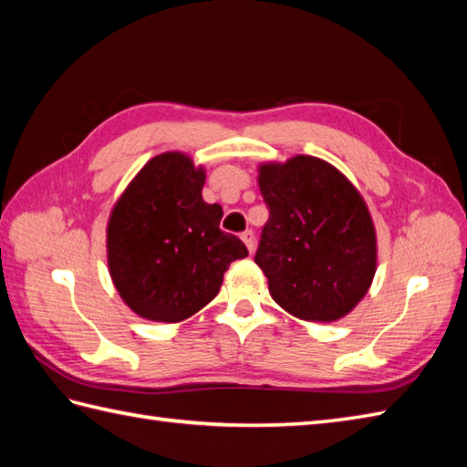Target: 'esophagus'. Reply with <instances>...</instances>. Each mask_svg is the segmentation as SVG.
<instances>
[{
  "label": "esophagus",
  "instance_id": "esophagus-1",
  "mask_svg": "<svg viewBox=\"0 0 467 467\" xmlns=\"http://www.w3.org/2000/svg\"><path fill=\"white\" fill-rule=\"evenodd\" d=\"M241 239L246 244V249H249V253H253L254 251V233L253 231H244L241 234Z\"/></svg>",
  "mask_w": 467,
  "mask_h": 467
}]
</instances>
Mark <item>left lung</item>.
<instances>
[{
    "mask_svg": "<svg viewBox=\"0 0 467 467\" xmlns=\"http://www.w3.org/2000/svg\"><path fill=\"white\" fill-rule=\"evenodd\" d=\"M269 206L254 263L275 303L303 321L349 315L377 271V234L363 196L321 158L296 154L259 166Z\"/></svg>",
    "mask_w": 467,
    "mask_h": 467,
    "instance_id": "obj_1",
    "label": "left lung"
}]
</instances>
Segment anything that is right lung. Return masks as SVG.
<instances>
[{"label": "right lung", "instance_id": "1", "mask_svg": "<svg viewBox=\"0 0 467 467\" xmlns=\"http://www.w3.org/2000/svg\"><path fill=\"white\" fill-rule=\"evenodd\" d=\"M204 168L184 152L150 158L118 198L106 228L108 271L118 295L148 321L178 323L221 291L249 251L223 233L221 204L202 198Z\"/></svg>", "mask_w": 467, "mask_h": 467}]
</instances>
